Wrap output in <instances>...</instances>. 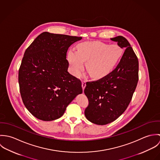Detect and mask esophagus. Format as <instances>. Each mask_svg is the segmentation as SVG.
<instances>
[{"instance_id":"esophagus-1","label":"esophagus","mask_w":160,"mask_h":160,"mask_svg":"<svg viewBox=\"0 0 160 160\" xmlns=\"http://www.w3.org/2000/svg\"><path fill=\"white\" fill-rule=\"evenodd\" d=\"M86 86V81H82V89H83V90L84 89V88H85Z\"/></svg>"}]
</instances>
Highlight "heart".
Here are the masks:
<instances>
[{"label":"heart","mask_w":160,"mask_h":160,"mask_svg":"<svg viewBox=\"0 0 160 160\" xmlns=\"http://www.w3.org/2000/svg\"><path fill=\"white\" fill-rule=\"evenodd\" d=\"M77 52L70 50L68 54L71 71L78 75L84 67V62H86L87 71L95 79L110 74L123 55L122 48L119 45H109L100 41L82 42L77 46Z\"/></svg>","instance_id":"heart-1"}]
</instances>
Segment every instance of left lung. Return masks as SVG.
I'll return each instance as SVG.
<instances>
[{
	"label": "left lung",
	"mask_w": 160,
	"mask_h": 160,
	"mask_svg": "<svg viewBox=\"0 0 160 160\" xmlns=\"http://www.w3.org/2000/svg\"><path fill=\"white\" fill-rule=\"evenodd\" d=\"M126 49L113 71L95 81L87 82L84 93L89 105L84 114L93 124H109L122 114L131 101L138 80V61L128 40L119 36L111 39Z\"/></svg>",
	"instance_id": "1"
}]
</instances>
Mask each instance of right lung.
<instances>
[{
  "label": "right lung",
  "mask_w": 160,
  "mask_h": 160,
  "mask_svg": "<svg viewBox=\"0 0 160 160\" xmlns=\"http://www.w3.org/2000/svg\"><path fill=\"white\" fill-rule=\"evenodd\" d=\"M81 37L44 32L29 46L18 72L23 103L39 119L60 118L73 99L82 93L81 81L68 72L67 53Z\"/></svg>",
  "instance_id": "right-lung-1"
}]
</instances>
